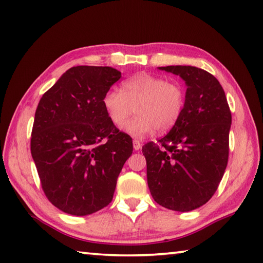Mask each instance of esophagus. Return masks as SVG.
<instances>
[{
    "label": "esophagus",
    "instance_id": "1",
    "mask_svg": "<svg viewBox=\"0 0 263 263\" xmlns=\"http://www.w3.org/2000/svg\"><path fill=\"white\" fill-rule=\"evenodd\" d=\"M140 148H141V142L137 140V139H135V140H133V149L139 150Z\"/></svg>",
    "mask_w": 263,
    "mask_h": 263
}]
</instances>
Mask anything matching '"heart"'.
Listing matches in <instances>:
<instances>
[{
  "label": "heart",
  "mask_w": 263,
  "mask_h": 263,
  "mask_svg": "<svg viewBox=\"0 0 263 263\" xmlns=\"http://www.w3.org/2000/svg\"><path fill=\"white\" fill-rule=\"evenodd\" d=\"M185 89L178 81L150 73H138L122 82L121 90L109 89L102 99L109 121L122 126L131 136L142 138L155 128L165 133L174 126L185 107Z\"/></svg>",
  "instance_id": "b5f03b06"
}]
</instances>
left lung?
<instances>
[{
    "label": "left lung",
    "instance_id": "obj_1",
    "mask_svg": "<svg viewBox=\"0 0 263 263\" xmlns=\"http://www.w3.org/2000/svg\"><path fill=\"white\" fill-rule=\"evenodd\" d=\"M159 69L185 81L186 99L172 130L142 147L148 186L158 204L191 211L208 202L224 176L232 113L224 89L209 72L189 65Z\"/></svg>",
    "mask_w": 263,
    "mask_h": 263
}]
</instances>
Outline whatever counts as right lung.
<instances>
[{
    "instance_id": "right-lung-1",
    "label": "right lung",
    "mask_w": 263,
    "mask_h": 263,
    "mask_svg": "<svg viewBox=\"0 0 263 263\" xmlns=\"http://www.w3.org/2000/svg\"><path fill=\"white\" fill-rule=\"evenodd\" d=\"M120 78L110 66H73L39 100L31 156L46 198L66 214L86 216L109 204L132 155V139L102 104Z\"/></svg>"
}]
</instances>
